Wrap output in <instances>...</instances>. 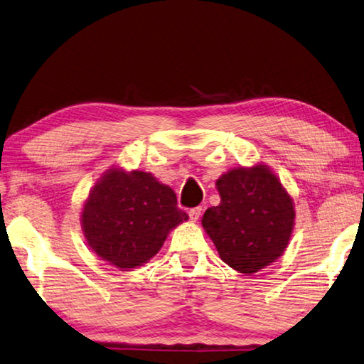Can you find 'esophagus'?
Masks as SVG:
<instances>
[{"mask_svg":"<svg viewBox=\"0 0 364 364\" xmlns=\"http://www.w3.org/2000/svg\"><path fill=\"white\" fill-rule=\"evenodd\" d=\"M200 215H202V207H196V208H191L189 210V218H191V221H197L200 218Z\"/></svg>","mask_w":364,"mask_h":364,"instance_id":"obj_1","label":"esophagus"}]
</instances>
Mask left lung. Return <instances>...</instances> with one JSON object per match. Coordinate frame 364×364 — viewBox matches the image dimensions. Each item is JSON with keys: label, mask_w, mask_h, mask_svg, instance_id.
I'll return each instance as SVG.
<instances>
[{"label": "left lung", "mask_w": 364, "mask_h": 364, "mask_svg": "<svg viewBox=\"0 0 364 364\" xmlns=\"http://www.w3.org/2000/svg\"><path fill=\"white\" fill-rule=\"evenodd\" d=\"M221 202L203 213L202 226L221 259L255 274L285 253L294 228L293 197L262 162L237 167L216 180Z\"/></svg>", "instance_id": "8db88e82"}]
</instances>
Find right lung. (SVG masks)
Here are the masks:
<instances>
[{
    "label": "right lung",
    "mask_w": 364,
    "mask_h": 364,
    "mask_svg": "<svg viewBox=\"0 0 364 364\" xmlns=\"http://www.w3.org/2000/svg\"><path fill=\"white\" fill-rule=\"evenodd\" d=\"M188 218L167 184L146 171L111 167L84 202L81 228L102 261L130 270L159 253L170 230Z\"/></svg>",
    "instance_id": "add662e5"
}]
</instances>
